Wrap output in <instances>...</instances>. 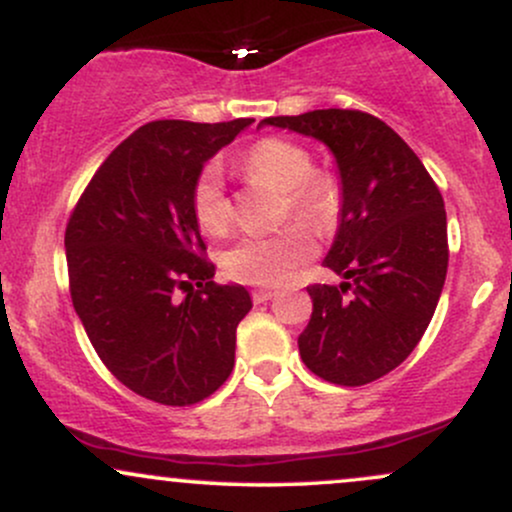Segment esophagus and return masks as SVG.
<instances>
[{
    "instance_id": "esophagus-1",
    "label": "esophagus",
    "mask_w": 512,
    "mask_h": 512,
    "mask_svg": "<svg viewBox=\"0 0 512 512\" xmlns=\"http://www.w3.org/2000/svg\"><path fill=\"white\" fill-rule=\"evenodd\" d=\"M274 296H276L274 289H255V291H252V301H255V303H267V301H272Z\"/></svg>"
}]
</instances>
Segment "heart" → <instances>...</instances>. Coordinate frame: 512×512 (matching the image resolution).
<instances>
[{"label": "heart", "instance_id": "1", "mask_svg": "<svg viewBox=\"0 0 512 512\" xmlns=\"http://www.w3.org/2000/svg\"><path fill=\"white\" fill-rule=\"evenodd\" d=\"M240 170L250 182L284 192L286 211L313 228L327 226L339 209V182L325 170H313V158L289 139H262L245 154ZM192 214L204 233L219 236L231 223V199L221 170L207 163L192 185ZM313 255V243L298 228L276 236L240 238L221 255L228 276L243 284L279 286Z\"/></svg>", "mask_w": 512, "mask_h": 512}]
</instances>
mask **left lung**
I'll return each instance as SVG.
<instances>
[{"label":"left lung","mask_w":512,"mask_h":512,"mask_svg":"<svg viewBox=\"0 0 512 512\" xmlns=\"http://www.w3.org/2000/svg\"><path fill=\"white\" fill-rule=\"evenodd\" d=\"M262 125L320 139L342 178V221L325 267L344 281L308 286L303 363L327 383H373L414 351L436 313L448 274L438 185L395 129L361 110H313Z\"/></svg>","instance_id":"1"}]
</instances>
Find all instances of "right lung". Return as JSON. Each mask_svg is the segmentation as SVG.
I'll return each instance as SVG.
<instances>
[{
  "label": "right lung",
  "instance_id": "add662e5",
  "mask_svg": "<svg viewBox=\"0 0 512 512\" xmlns=\"http://www.w3.org/2000/svg\"><path fill=\"white\" fill-rule=\"evenodd\" d=\"M156 120L103 161L69 216V291L105 368L166 407L214 395L236 363L243 286L214 281L192 214V185L252 125Z\"/></svg>",
  "mask_w": 512,
  "mask_h": 512
}]
</instances>
